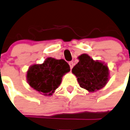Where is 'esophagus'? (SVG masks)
I'll return each instance as SVG.
<instances>
[{
  "label": "esophagus",
  "mask_w": 130,
  "mask_h": 130,
  "mask_svg": "<svg viewBox=\"0 0 130 130\" xmlns=\"http://www.w3.org/2000/svg\"><path fill=\"white\" fill-rule=\"evenodd\" d=\"M69 66H70L71 69H72V68L73 67V65H74V64H73V61L69 62Z\"/></svg>",
  "instance_id": "34e87169"
}]
</instances>
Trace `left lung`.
Returning a JSON list of instances; mask_svg holds the SVG:
<instances>
[{
    "label": "left lung",
    "instance_id": "obj_1",
    "mask_svg": "<svg viewBox=\"0 0 130 130\" xmlns=\"http://www.w3.org/2000/svg\"><path fill=\"white\" fill-rule=\"evenodd\" d=\"M79 61L72 69L80 87L94 92L105 87L109 81V69L106 64L93 60L87 54L78 57Z\"/></svg>",
    "mask_w": 130,
    "mask_h": 130
}]
</instances>
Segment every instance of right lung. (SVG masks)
<instances>
[{
  "instance_id": "add662e5",
  "label": "right lung",
  "mask_w": 130,
  "mask_h": 130,
  "mask_svg": "<svg viewBox=\"0 0 130 130\" xmlns=\"http://www.w3.org/2000/svg\"><path fill=\"white\" fill-rule=\"evenodd\" d=\"M70 71L63 59L48 57L42 64L31 65L27 72V81L30 87L45 96L52 95L62 81V77Z\"/></svg>"
}]
</instances>
